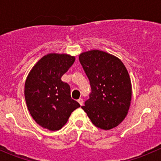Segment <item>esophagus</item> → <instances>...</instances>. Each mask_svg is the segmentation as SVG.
<instances>
[{
    "instance_id": "34e87169",
    "label": "esophagus",
    "mask_w": 161,
    "mask_h": 161,
    "mask_svg": "<svg viewBox=\"0 0 161 161\" xmlns=\"http://www.w3.org/2000/svg\"><path fill=\"white\" fill-rule=\"evenodd\" d=\"M78 102H79V104H80L81 106H82V103H83V100H82V98H79V100H78Z\"/></svg>"
}]
</instances>
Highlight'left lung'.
Here are the masks:
<instances>
[{
	"instance_id": "left-lung-1",
	"label": "left lung",
	"mask_w": 161,
	"mask_h": 161,
	"mask_svg": "<svg viewBox=\"0 0 161 161\" xmlns=\"http://www.w3.org/2000/svg\"><path fill=\"white\" fill-rule=\"evenodd\" d=\"M79 58L92 90L82 108L97 128L116 127L131 104V83L125 66L118 58L99 50L83 52Z\"/></svg>"
}]
</instances>
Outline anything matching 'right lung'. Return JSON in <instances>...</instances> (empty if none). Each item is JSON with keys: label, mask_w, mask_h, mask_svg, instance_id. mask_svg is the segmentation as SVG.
I'll return each instance as SVG.
<instances>
[{"label": "right lung", "mask_w": 161, "mask_h": 161, "mask_svg": "<svg viewBox=\"0 0 161 161\" xmlns=\"http://www.w3.org/2000/svg\"><path fill=\"white\" fill-rule=\"evenodd\" d=\"M75 58L66 53L45 55L32 67L25 83L27 108L36 122L50 131H58L67 123L80 104L71 97V89L61 81Z\"/></svg>", "instance_id": "add662e5"}]
</instances>
